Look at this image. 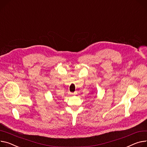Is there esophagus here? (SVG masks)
<instances>
[{
  "label": "esophagus",
  "instance_id": "obj_1",
  "mask_svg": "<svg viewBox=\"0 0 147 147\" xmlns=\"http://www.w3.org/2000/svg\"><path fill=\"white\" fill-rule=\"evenodd\" d=\"M70 94H71V95H75V94H76V93H75V92H74V93H72V92H70Z\"/></svg>",
  "mask_w": 147,
  "mask_h": 147
}]
</instances>
